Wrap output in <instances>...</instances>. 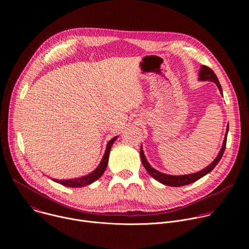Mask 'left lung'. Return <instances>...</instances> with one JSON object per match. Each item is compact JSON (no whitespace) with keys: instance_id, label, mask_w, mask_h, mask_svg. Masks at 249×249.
<instances>
[{"instance_id":"obj_1","label":"left lung","mask_w":249,"mask_h":249,"mask_svg":"<svg viewBox=\"0 0 249 249\" xmlns=\"http://www.w3.org/2000/svg\"><path fill=\"white\" fill-rule=\"evenodd\" d=\"M199 81H209V82H214L219 90L220 93L223 95V90H222V87L221 84L216 76V74L213 72V71L208 68L207 66H202L200 68L199 71ZM228 132H229V124L227 126V131H226V135H225V139L223 142V146L222 149L220 150L218 156L216 157V159L213 160L207 167L203 168L202 170L195 172V173H191V174H185V175H170V174H165L162 173L157 169H155L154 167H152V165L149 163V161L147 160L145 154L143 152V147L141 146V150H140V155H141V160H142V163H143L144 167L146 168V170L149 172V174L154 177L156 180H158L159 182L167 185V186H171V187H179V186H184L190 183H193L195 181H197L198 179L202 178L203 176H205L206 174H208L209 172H211L213 169L215 168V166L219 163V161L221 160L225 150H226V145H227V137H228Z\"/></svg>"}]
</instances>
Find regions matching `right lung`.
Segmentation results:
<instances>
[{
	"label": "right lung",
	"instance_id": "obj_1",
	"mask_svg": "<svg viewBox=\"0 0 249 249\" xmlns=\"http://www.w3.org/2000/svg\"><path fill=\"white\" fill-rule=\"evenodd\" d=\"M118 138V136L112 138L108 143H107V146H106V150H105V153L102 157V160L100 161V163L98 164V166L93 170L91 171L90 173L85 175V176H81V177H78V178H74V179H56V178H52L53 181L57 182V183H60L64 186H68V187H84V186H87V185H89L91 183H93L95 180H97L99 177L103 174V172L105 171L106 169V166H107V163H108V160H109V153H110V150H111V147L113 145L114 142L116 141V139Z\"/></svg>",
	"mask_w": 249,
	"mask_h": 249
}]
</instances>
